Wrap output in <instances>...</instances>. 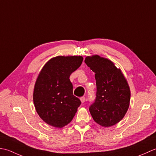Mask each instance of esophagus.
<instances>
[{
  "mask_svg": "<svg viewBox=\"0 0 156 156\" xmlns=\"http://www.w3.org/2000/svg\"><path fill=\"white\" fill-rule=\"evenodd\" d=\"M80 100H81V101L82 103H84L85 101V97H84V96L81 97V98H80Z\"/></svg>",
  "mask_w": 156,
  "mask_h": 156,
  "instance_id": "obj_1",
  "label": "esophagus"
}]
</instances>
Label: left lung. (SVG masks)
<instances>
[{"label": "left lung", "mask_w": 156, "mask_h": 156, "mask_svg": "<svg viewBox=\"0 0 156 156\" xmlns=\"http://www.w3.org/2000/svg\"><path fill=\"white\" fill-rule=\"evenodd\" d=\"M85 62L94 72L97 91L90 106L95 122L103 126L115 125L128 110L131 93L121 71L108 59L96 55L87 56Z\"/></svg>", "instance_id": "1"}]
</instances>
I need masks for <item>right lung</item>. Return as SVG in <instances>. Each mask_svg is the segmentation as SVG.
I'll list each match as a JSON object with an SVG mask.
<instances>
[{"mask_svg": "<svg viewBox=\"0 0 156 156\" xmlns=\"http://www.w3.org/2000/svg\"><path fill=\"white\" fill-rule=\"evenodd\" d=\"M82 56H57L44 65L34 91L37 114L48 125L61 128L73 119L81 102L73 94L70 75L81 66Z\"/></svg>", "mask_w": 156, "mask_h": 156, "instance_id": "add662e5", "label": "right lung"}]
</instances>
